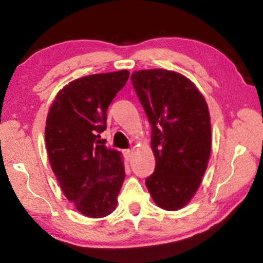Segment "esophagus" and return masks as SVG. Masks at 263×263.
<instances>
[{
    "mask_svg": "<svg viewBox=\"0 0 263 263\" xmlns=\"http://www.w3.org/2000/svg\"><path fill=\"white\" fill-rule=\"evenodd\" d=\"M123 153H124V155H125L126 160H130V159H131V157H132V151H130V149H124Z\"/></svg>",
    "mask_w": 263,
    "mask_h": 263,
    "instance_id": "34e87169",
    "label": "esophagus"
}]
</instances>
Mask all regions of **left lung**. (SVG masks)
<instances>
[{"instance_id": "8db88e82", "label": "left lung", "mask_w": 263, "mask_h": 263, "mask_svg": "<svg viewBox=\"0 0 263 263\" xmlns=\"http://www.w3.org/2000/svg\"><path fill=\"white\" fill-rule=\"evenodd\" d=\"M131 81L152 128L153 174L145 183L154 202L176 211L190 202L211 152L208 104L195 84L167 69L139 70Z\"/></svg>"}]
</instances>
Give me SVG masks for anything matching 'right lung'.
Instances as JSON below:
<instances>
[{"mask_svg":"<svg viewBox=\"0 0 263 263\" xmlns=\"http://www.w3.org/2000/svg\"><path fill=\"white\" fill-rule=\"evenodd\" d=\"M127 70L88 75L58 92L46 119L48 159L62 193L84 216L110 215L125 179L121 153L105 146L106 110Z\"/></svg>","mask_w":263,"mask_h":263,"instance_id":"right-lung-1","label":"right lung"}]
</instances>
